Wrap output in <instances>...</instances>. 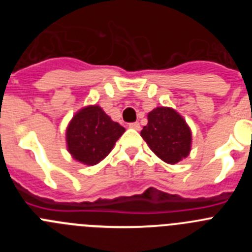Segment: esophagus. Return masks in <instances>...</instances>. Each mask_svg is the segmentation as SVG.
Returning <instances> with one entry per match:
<instances>
[{
    "instance_id": "obj_1",
    "label": "esophagus",
    "mask_w": 252,
    "mask_h": 252,
    "mask_svg": "<svg viewBox=\"0 0 252 252\" xmlns=\"http://www.w3.org/2000/svg\"><path fill=\"white\" fill-rule=\"evenodd\" d=\"M128 127L133 128V130H137V131H139L140 128H141V127H140L139 122H131V124H128Z\"/></svg>"
}]
</instances>
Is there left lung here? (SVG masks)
<instances>
[{"mask_svg": "<svg viewBox=\"0 0 252 252\" xmlns=\"http://www.w3.org/2000/svg\"><path fill=\"white\" fill-rule=\"evenodd\" d=\"M141 136L149 148L169 164H177L190 151L192 133L188 125L179 113L168 107H158L149 113Z\"/></svg>", "mask_w": 252, "mask_h": 252, "instance_id": "8db88e82", "label": "left lung"}]
</instances>
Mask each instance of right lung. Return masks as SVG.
Segmentation results:
<instances>
[{
    "mask_svg": "<svg viewBox=\"0 0 252 252\" xmlns=\"http://www.w3.org/2000/svg\"><path fill=\"white\" fill-rule=\"evenodd\" d=\"M125 128L99 106H90L73 117L66 130L69 153L78 161L94 165L110 154Z\"/></svg>",
    "mask_w": 252,
    "mask_h": 252,
    "instance_id": "1",
    "label": "right lung"
}]
</instances>
